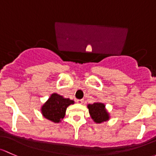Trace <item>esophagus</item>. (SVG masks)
I'll list each match as a JSON object with an SVG mask.
<instances>
[{
	"label": "esophagus",
	"mask_w": 156,
	"mask_h": 156,
	"mask_svg": "<svg viewBox=\"0 0 156 156\" xmlns=\"http://www.w3.org/2000/svg\"><path fill=\"white\" fill-rule=\"evenodd\" d=\"M77 103H78V104H83V99H78V100H77Z\"/></svg>",
	"instance_id": "34e87169"
}]
</instances>
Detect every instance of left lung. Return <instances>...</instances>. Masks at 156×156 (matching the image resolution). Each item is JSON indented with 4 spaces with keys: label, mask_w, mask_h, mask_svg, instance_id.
Returning a JSON list of instances; mask_svg holds the SVG:
<instances>
[{
    "label": "left lung",
    "mask_w": 156,
    "mask_h": 156,
    "mask_svg": "<svg viewBox=\"0 0 156 156\" xmlns=\"http://www.w3.org/2000/svg\"><path fill=\"white\" fill-rule=\"evenodd\" d=\"M89 113L93 120L96 123H101L109 119L110 116L105 109V105L101 102H95L87 105Z\"/></svg>",
    "instance_id": "8db88e82"
}]
</instances>
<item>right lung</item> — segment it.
<instances>
[{"mask_svg":"<svg viewBox=\"0 0 156 156\" xmlns=\"http://www.w3.org/2000/svg\"><path fill=\"white\" fill-rule=\"evenodd\" d=\"M72 104H74L73 100L63 98L57 93H53L42 106L41 111L44 117L58 123L64 118L67 107Z\"/></svg>","mask_w":156,"mask_h":156,"instance_id":"add662e5","label":"right lung"}]
</instances>
